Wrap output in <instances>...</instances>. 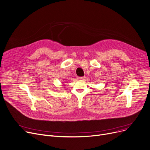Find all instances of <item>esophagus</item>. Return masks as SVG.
I'll use <instances>...</instances> for the list:
<instances>
[{
    "label": "esophagus",
    "mask_w": 150,
    "mask_h": 150,
    "mask_svg": "<svg viewBox=\"0 0 150 150\" xmlns=\"http://www.w3.org/2000/svg\"><path fill=\"white\" fill-rule=\"evenodd\" d=\"M84 77L83 76H82V77H77V79H80V80H82V79H84Z\"/></svg>",
    "instance_id": "obj_1"
}]
</instances>
